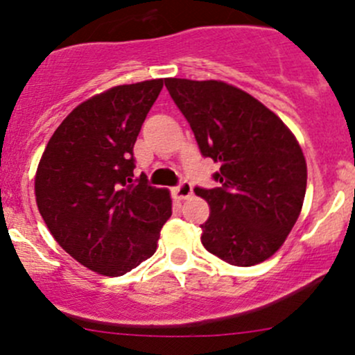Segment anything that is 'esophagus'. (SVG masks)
<instances>
[{
    "mask_svg": "<svg viewBox=\"0 0 355 355\" xmlns=\"http://www.w3.org/2000/svg\"><path fill=\"white\" fill-rule=\"evenodd\" d=\"M191 193H193V190H191L190 182L182 180L177 187H175V195H177V198H180V200H185V198L191 197Z\"/></svg>",
    "mask_w": 355,
    "mask_h": 355,
    "instance_id": "esophagus-1",
    "label": "esophagus"
}]
</instances>
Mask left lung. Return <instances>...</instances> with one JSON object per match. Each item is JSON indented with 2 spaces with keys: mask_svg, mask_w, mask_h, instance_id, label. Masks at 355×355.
I'll return each instance as SVG.
<instances>
[{
  "mask_svg": "<svg viewBox=\"0 0 355 355\" xmlns=\"http://www.w3.org/2000/svg\"><path fill=\"white\" fill-rule=\"evenodd\" d=\"M203 157L220 164L202 243L230 266L250 267L279 250L299 218L307 187L300 145L284 121L242 89L217 80L166 78Z\"/></svg>",
  "mask_w": 355,
  "mask_h": 355,
  "instance_id": "1",
  "label": "left lung"
}]
</instances>
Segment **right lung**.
Wrapping results in <instances>:
<instances>
[{
  "label": "right lung",
  "mask_w": 355,
  "mask_h": 355,
  "mask_svg": "<svg viewBox=\"0 0 355 355\" xmlns=\"http://www.w3.org/2000/svg\"><path fill=\"white\" fill-rule=\"evenodd\" d=\"M162 88L164 80L120 85L83 101L53 133L36 170L48 230L101 275H123L150 259L172 215L168 190L133 175V146Z\"/></svg>",
  "instance_id": "right-lung-1"
}]
</instances>
